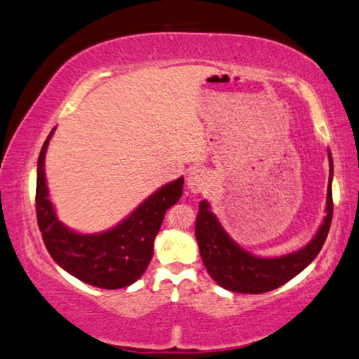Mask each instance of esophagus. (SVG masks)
<instances>
[{
	"mask_svg": "<svg viewBox=\"0 0 359 359\" xmlns=\"http://www.w3.org/2000/svg\"><path fill=\"white\" fill-rule=\"evenodd\" d=\"M186 183H187V187H189L192 192H202L208 184L207 172L203 168H198V167L191 168L189 173H187Z\"/></svg>",
	"mask_w": 359,
	"mask_h": 359,
	"instance_id": "esophagus-1",
	"label": "esophagus"
}]
</instances>
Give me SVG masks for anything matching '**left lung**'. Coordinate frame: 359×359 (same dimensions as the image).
<instances>
[{
	"label": "left lung",
	"instance_id": "8db88e82",
	"mask_svg": "<svg viewBox=\"0 0 359 359\" xmlns=\"http://www.w3.org/2000/svg\"><path fill=\"white\" fill-rule=\"evenodd\" d=\"M330 178L327 184V203L324 222L313 237L310 244L289 255L278 258H260L242 250L231 237L226 234L218 218L210 212L207 201L198 203L196 219V239L201 250L202 262L208 274L218 285L226 290L239 294H263L280 287L292 278L302 273L310 264L324 242L332 222V156L329 152Z\"/></svg>",
	"mask_w": 359,
	"mask_h": 359
}]
</instances>
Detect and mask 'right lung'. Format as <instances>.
Masks as SVG:
<instances>
[{
  "instance_id": "obj_1",
  "label": "right lung",
  "mask_w": 359,
  "mask_h": 359,
  "mask_svg": "<svg viewBox=\"0 0 359 359\" xmlns=\"http://www.w3.org/2000/svg\"><path fill=\"white\" fill-rule=\"evenodd\" d=\"M46 137L38 157L36 219L49 255L60 268L99 289H122L146 271L154 255V239L167 210L183 194V178L165 184L147 197L136 210L115 228L101 234H79L59 222L48 197L45 180Z\"/></svg>"
}]
</instances>
